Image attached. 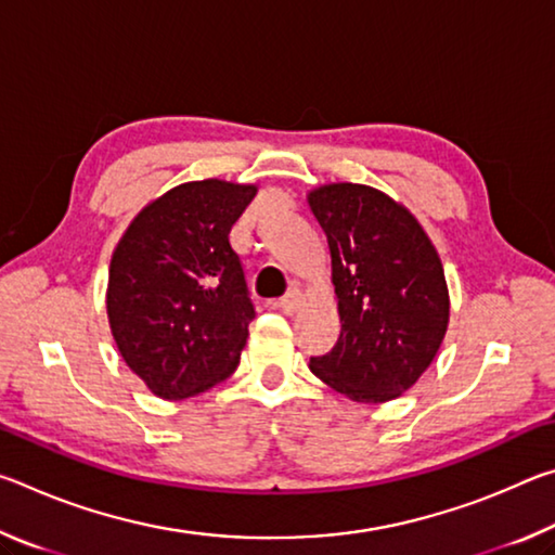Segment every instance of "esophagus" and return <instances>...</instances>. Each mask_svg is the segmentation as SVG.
<instances>
[{
	"instance_id": "obj_1",
	"label": "esophagus",
	"mask_w": 555,
	"mask_h": 555,
	"mask_svg": "<svg viewBox=\"0 0 555 555\" xmlns=\"http://www.w3.org/2000/svg\"><path fill=\"white\" fill-rule=\"evenodd\" d=\"M300 304H304V291L291 288L284 298L274 300V308H279V311H284V313H296Z\"/></svg>"
}]
</instances>
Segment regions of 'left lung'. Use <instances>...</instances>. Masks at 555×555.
<instances>
[{"instance_id":"left-lung-1","label":"left lung","mask_w":555,"mask_h":555,"mask_svg":"<svg viewBox=\"0 0 555 555\" xmlns=\"http://www.w3.org/2000/svg\"><path fill=\"white\" fill-rule=\"evenodd\" d=\"M333 259L340 337L311 372L360 403L401 397L436 360L450 296L434 242L409 208L362 183L308 193Z\"/></svg>"}]
</instances>
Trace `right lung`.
<instances>
[{
	"label": "right lung",
	"instance_id": "obj_1",
	"mask_svg": "<svg viewBox=\"0 0 555 555\" xmlns=\"http://www.w3.org/2000/svg\"><path fill=\"white\" fill-rule=\"evenodd\" d=\"M255 195V183H181L144 205L112 251L109 331L158 399L195 397L237 370L255 306L230 230Z\"/></svg>",
	"mask_w": 555,
	"mask_h": 555
}]
</instances>
